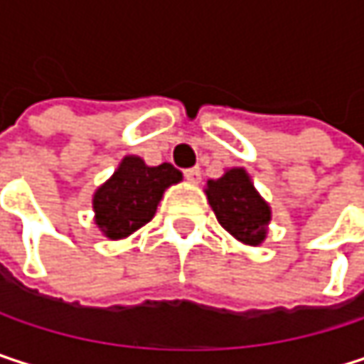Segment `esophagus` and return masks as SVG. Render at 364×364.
Instances as JSON below:
<instances>
[{
    "mask_svg": "<svg viewBox=\"0 0 364 364\" xmlns=\"http://www.w3.org/2000/svg\"><path fill=\"white\" fill-rule=\"evenodd\" d=\"M183 175H185V179L187 181H191V183H198L200 181V168L198 166H193V168H187V171H183Z\"/></svg>",
    "mask_w": 364,
    "mask_h": 364,
    "instance_id": "34e87169",
    "label": "esophagus"
}]
</instances>
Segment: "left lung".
Returning <instances> with one entry per match:
<instances>
[{
	"instance_id": "obj_1",
	"label": "left lung",
	"mask_w": 364,
	"mask_h": 364,
	"mask_svg": "<svg viewBox=\"0 0 364 364\" xmlns=\"http://www.w3.org/2000/svg\"><path fill=\"white\" fill-rule=\"evenodd\" d=\"M206 196L221 228H225L234 238L253 247L265 238L269 206L257 193L242 168H232L221 179L208 181Z\"/></svg>"
}]
</instances>
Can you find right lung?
Wrapping results in <instances>:
<instances>
[{"label":"right lung","instance_id":"add662e5","mask_svg":"<svg viewBox=\"0 0 364 364\" xmlns=\"http://www.w3.org/2000/svg\"><path fill=\"white\" fill-rule=\"evenodd\" d=\"M179 181L181 173L173 164L147 166L141 158H124L113 177L95 193L97 225L111 240L130 236L151 221L164 189Z\"/></svg>","mask_w":364,"mask_h":364}]
</instances>
